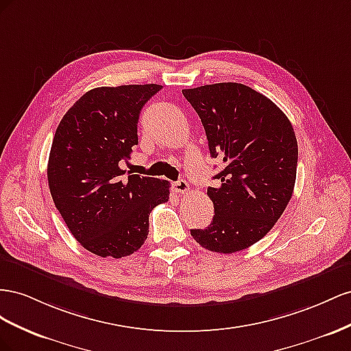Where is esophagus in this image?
I'll return each instance as SVG.
<instances>
[{
  "mask_svg": "<svg viewBox=\"0 0 351 351\" xmlns=\"http://www.w3.org/2000/svg\"><path fill=\"white\" fill-rule=\"evenodd\" d=\"M172 188L176 194H185L189 191V184L184 181V179H179V181L172 184Z\"/></svg>",
  "mask_w": 351,
  "mask_h": 351,
  "instance_id": "esophagus-1",
  "label": "esophagus"
}]
</instances>
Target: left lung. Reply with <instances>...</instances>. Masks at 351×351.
<instances>
[{"instance_id": "left-lung-1", "label": "left lung", "mask_w": 351, "mask_h": 351, "mask_svg": "<svg viewBox=\"0 0 351 351\" xmlns=\"http://www.w3.org/2000/svg\"><path fill=\"white\" fill-rule=\"evenodd\" d=\"M202 119L210 156L223 162L208 186L215 216L195 241L231 254L260 241L281 217L294 191L297 138L275 103L243 84L223 82L182 89Z\"/></svg>"}]
</instances>
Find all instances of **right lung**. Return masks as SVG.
Wrapping results in <instances>:
<instances>
[{
    "label": "right lung",
    "instance_id": "obj_1",
    "mask_svg": "<svg viewBox=\"0 0 351 351\" xmlns=\"http://www.w3.org/2000/svg\"><path fill=\"white\" fill-rule=\"evenodd\" d=\"M162 86L94 88L67 110L48 158V185L69 231L99 257L120 258L141 248L148 216L169 199V182L125 176L120 163L138 145V119Z\"/></svg>",
    "mask_w": 351,
    "mask_h": 351
}]
</instances>
